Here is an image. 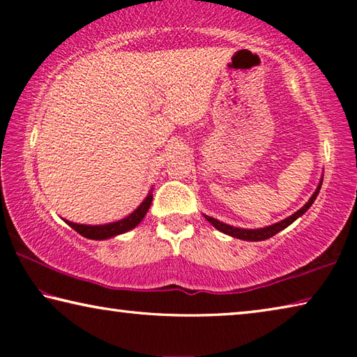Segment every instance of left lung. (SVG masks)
<instances>
[{"instance_id": "8db88e82", "label": "left lung", "mask_w": 357, "mask_h": 357, "mask_svg": "<svg viewBox=\"0 0 357 357\" xmlns=\"http://www.w3.org/2000/svg\"><path fill=\"white\" fill-rule=\"evenodd\" d=\"M321 184H323V183H319L318 189L315 190V193H313L310 200L307 202V203L304 204V206H302V208L298 211V213H294L293 215L287 217L285 220H282V222H279V223H274V225H271V227H264V228H258V229H245V228H236V227L227 225V223L219 222L217 219H214V217H209V215H204V217H206V220H208L209 223H213V227H215L217 229H219V231L228 234V236H233V238H238V239H244V241H264V239L273 238L274 234L282 231V229L287 228L288 225H291V223H293L296 219H298V217H301L302 214H304L305 211L312 206L313 202L317 200L318 192H319V189H321Z\"/></svg>"}]
</instances>
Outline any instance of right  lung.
<instances>
[{
	"label": "right lung",
	"instance_id": "add662e5",
	"mask_svg": "<svg viewBox=\"0 0 357 357\" xmlns=\"http://www.w3.org/2000/svg\"><path fill=\"white\" fill-rule=\"evenodd\" d=\"M151 202H153V195L149 193V195L144 198V202L129 217H126V219H123V220L113 222V223H107V225H80V223H74L69 220H66V223H68L70 228H74L77 233H80L82 236L88 238V239H99V241L107 239V238L116 236V234L126 233V231H129V229L135 228L138 223L143 220V217L146 215L148 209L151 206Z\"/></svg>",
	"mask_w": 357,
	"mask_h": 357
}]
</instances>
